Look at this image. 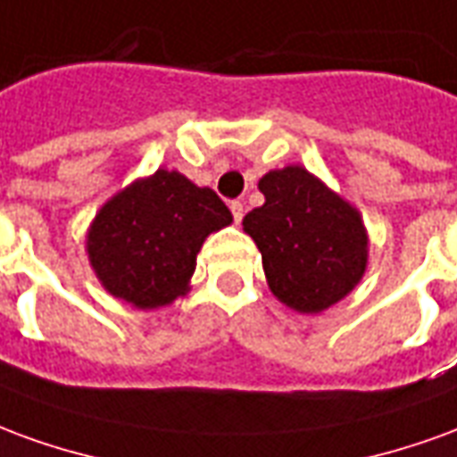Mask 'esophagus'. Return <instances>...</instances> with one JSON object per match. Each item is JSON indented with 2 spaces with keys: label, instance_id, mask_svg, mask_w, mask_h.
Masks as SVG:
<instances>
[{
  "label": "esophagus",
  "instance_id": "1",
  "mask_svg": "<svg viewBox=\"0 0 457 457\" xmlns=\"http://www.w3.org/2000/svg\"><path fill=\"white\" fill-rule=\"evenodd\" d=\"M229 210H232V215H235V222H242V218H245V205H242V200H232V203H229Z\"/></svg>",
  "mask_w": 457,
  "mask_h": 457
}]
</instances>
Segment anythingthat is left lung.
<instances>
[{
	"mask_svg": "<svg viewBox=\"0 0 457 457\" xmlns=\"http://www.w3.org/2000/svg\"><path fill=\"white\" fill-rule=\"evenodd\" d=\"M264 205L242 228L262 252L271 294L303 316L323 313L362 281L370 235L360 210L303 166L259 179Z\"/></svg>",
	"mask_w": 457,
	"mask_h": 457,
	"instance_id": "8db88e82",
	"label": "left lung"
}]
</instances>
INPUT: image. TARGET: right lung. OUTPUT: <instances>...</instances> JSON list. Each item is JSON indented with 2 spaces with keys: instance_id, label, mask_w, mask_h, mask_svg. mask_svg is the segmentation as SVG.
<instances>
[{
  "instance_id": "right-lung-1",
  "label": "right lung",
  "mask_w": 457,
  "mask_h": 457,
  "mask_svg": "<svg viewBox=\"0 0 457 457\" xmlns=\"http://www.w3.org/2000/svg\"><path fill=\"white\" fill-rule=\"evenodd\" d=\"M228 225L232 212L215 190L159 169L131 180L97 210L85 252L110 296L154 311L188 294L203 242Z\"/></svg>"
}]
</instances>
